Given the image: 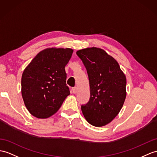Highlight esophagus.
Here are the masks:
<instances>
[{
    "label": "esophagus",
    "instance_id": "esophagus-1",
    "mask_svg": "<svg viewBox=\"0 0 157 157\" xmlns=\"http://www.w3.org/2000/svg\"><path fill=\"white\" fill-rule=\"evenodd\" d=\"M72 93H73L74 94H76V93H77V88H76V87H74V88H72Z\"/></svg>",
    "mask_w": 157,
    "mask_h": 157
}]
</instances>
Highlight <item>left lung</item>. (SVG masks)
<instances>
[{
	"mask_svg": "<svg viewBox=\"0 0 157 157\" xmlns=\"http://www.w3.org/2000/svg\"><path fill=\"white\" fill-rule=\"evenodd\" d=\"M76 55L86 68L90 97L81 106L84 117L94 127L110 123L124 105L127 97V78L117 61L97 47L79 50Z\"/></svg>",
	"mask_w": 157,
	"mask_h": 157,
	"instance_id": "1",
	"label": "left lung"
}]
</instances>
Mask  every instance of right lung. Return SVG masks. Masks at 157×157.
I'll list each match as a JSON object with an SVG mask.
<instances>
[{
	"instance_id": "add662e5",
	"label": "right lung",
	"mask_w": 157,
	"mask_h": 157,
	"mask_svg": "<svg viewBox=\"0 0 157 157\" xmlns=\"http://www.w3.org/2000/svg\"><path fill=\"white\" fill-rule=\"evenodd\" d=\"M73 50L69 48H45L25 68L21 93L25 106L33 116L38 118L51 117L70 94L64 68Z\"/></svg>"
}]
</instances>
